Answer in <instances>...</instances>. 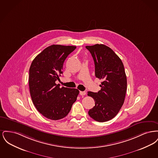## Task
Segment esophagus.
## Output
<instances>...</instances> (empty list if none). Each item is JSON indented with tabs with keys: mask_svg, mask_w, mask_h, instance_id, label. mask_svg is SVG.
<instances>
[{
	"mask_svg": "<svg viewBox=\"0 0 158 158\" xmlns=\"http://www.w3.org/2000/svg\"><path fill=\"white\" fill-rule=\"evenodd\" d=\"M80 95H82V96H83V95H85L86 94V92H85V91H80Z\"/></svg>",
	"mask_w": 158,
	"mask_h": 158,
	"instance_id": "esophagus-1",
	"label": "esophagus"
}]
</instances>
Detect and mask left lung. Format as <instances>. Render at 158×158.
Masks as SVG:
<instances>
[{"label":"left lung","instance_id":"left-lung-1","mask_svg":"<svg viewBox=\"0 0 158 158\" xmlns=\"http://www.w3.org/2000/svg\"><path fill=\"white\" fill-rule=\"evenodd\" d=\"M95 63V76L102 82L98 92H88L94 98L95 106L88 114L98 122L113 118L123 105L126 90L127 77L120 57L111 48L104 44L86 46Z\"/></svg>","mask_w":158,"mask_h":158}]
</instances>
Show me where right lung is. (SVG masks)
Instances as JSON below:
<instances>
[{"mask_svg": "<svg viewBox=\"0 0 158 158\" xmlns=\"http://www.w3.org/2000/svg\"><path fill=\"white\" fill-rule=\"evenodd\" d=\"M76 46L52 45L37 55L29 70L31 97L38 111L46 118L58 120L65 117L76 101L79 91L75 88H60L56 81L64 61Z\"/></svg>", "mask_w": 158, "mask_h": 158, "instance_id": "1", "label": "right lung"}]
</instances>
